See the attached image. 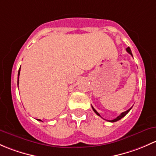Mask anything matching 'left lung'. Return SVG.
<instances>
[{"mask_svg":"<svg viewBox=\"0 0 156 156\" xmlns=\"http://www.w3.org/2000/svg\"><path fill=\"white\" fill-rule=\"evenodd\" d=\"M126 51H127V52H128V53H129L130 55H131V56H133V55H132V53H131V49H130L129 47H128V48H127V49H126ZM91 108H92V110H94V113H95L96 114H97L98 115H99V116H101V115H100V114H99L98 113V112L96 111L95 110H94V107H92V106H91ZM131 108H132V107H131V108H130V109H128V110H126V111H125V112H123V113H122L121 114H120L119 115L118 117H117V118L114 119H113V120H110V121H109V122H117V121H119V119H121L122 118H123V117H124L125 115H126V114L128 113V112H129L130 110H131Z\"/></svg>","mask_w":156,"mask_h":156,"instance_id":"8db88e82","label":"left lung"}]
</instances>
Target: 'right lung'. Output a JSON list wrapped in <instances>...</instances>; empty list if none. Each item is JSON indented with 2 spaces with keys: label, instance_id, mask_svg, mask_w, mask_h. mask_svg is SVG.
Returning <instances> with one entry per match:
<instances>
[{
  "label": "right lung",
  "instance_id": "1",
  "mask_svg": "<svg viewBox=\"0 0 156 156\" xmlns=\"http://www.w3.org/2000/svg\"><path fill=\"white\" fill-rule=\"evenodd\" d=\"M19 74H20V68H19V72H18V87H19ZM38 121H41V119H37Z\"/></svg>",
  "mask_w": 156,
  "mask_h": 156
}]
</instances>
